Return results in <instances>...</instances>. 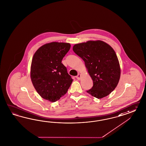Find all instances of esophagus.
<instances>
[{"instance_id": "esophagus-1", "label": "esophagus", "mask_w": 146, "mask_h": 146, "mask_svg": "<svg viewBox=\"0 0 146 146\" xmlns=\"http://www.w3.org/2000/svg\"><path fill=\"white\" fill-rule=\"evenodd\" d=\"M76 79L78 80L80 79H81V74H79L78 75H77V76H76Z\"/></svg>"}]
</instances>
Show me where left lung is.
I'll use <instances>...</instances> for the list:
<instances>
[{
    "mask_svg": "<svg viewBox=\"0 0 146 146\" xmlns=\"http://www.w3.org/2000/svg\"><path fill=\"white\" fill-rule=\"evenodd\" d=\"M73 50L85 63L93 81L87 93L97 98L109 95L117 87L120 76L119 62L114 50L102 40L75 44Z\"/></svg>",
    "mask_w": 146,
    "mask_h": 146,
    "instance_id": "1",
    "label": "left lung"
}]
</instances>
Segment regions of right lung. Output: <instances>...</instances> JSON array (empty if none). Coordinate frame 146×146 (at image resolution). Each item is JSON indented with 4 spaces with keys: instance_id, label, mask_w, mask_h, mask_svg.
<instances>
[{
    "instance_id": "obj_1",
    "label": "right lung",
    "mask_w": 146,
    "mask_h": 146,
    "mask_svg": "<svg viewBox=\"0 0 146 146\" xmlns=\"http://www.w3.org/2000/svg\"><path fill=\"white\" fill-rule=\"evenodd\" d=\"M71 48L67 43L51 42L40 46L34 54L31 78L41 97L56 102L67 93L73 79L62 63Z\"/></svg>"
}]
</instances>
